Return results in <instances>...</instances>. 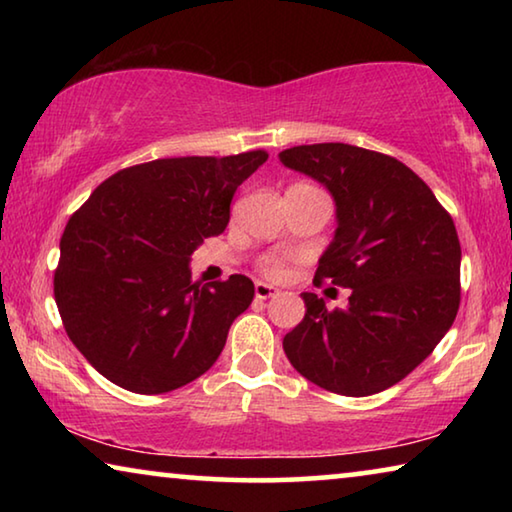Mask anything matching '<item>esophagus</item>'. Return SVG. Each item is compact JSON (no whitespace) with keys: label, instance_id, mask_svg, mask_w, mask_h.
Listing matches in <instances>:
<instances>
[{"label":"esophagus","instance_id":"obj_1","mask_svg":"<svg viewBox=\"0 0 512 512\" xmlns=\"http://www.w3.org/2000/svg\"><path fill=\"white\" fill-rule=\"evenodd\" d=\"M277 291L275 287H271V284H266V282H257L255 284V296L259 298V300H266V298H273V296H277Z\"/></svg>","mask_w":512,"mask_h":512}]
</instances>
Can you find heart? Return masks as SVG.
<instances>
[{
	"label": "heart",
	"mask_w": 512,
	"mask_h": 512,
	"mask_svg": "<svg viewBox=\"0 0 512 512\" xmlns=\"http://www.w3.org/2000/svg\"><path fill=\"white\" fill-rule=\"evenodd\" d=\"M262 271L268 277H273V280H280V277L287 275V264L280 257H266L262 262Z\"/></svg>",
	"instance_id": "1"
}]
</instances>
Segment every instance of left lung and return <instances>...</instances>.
Returning a JSON list of instances; mask_svg holds the SVG:
<instances>
[{
  "mask_svg": "<svg viewBox=\"0 0 512 512\" xmlns=\"http://www.w3.org/2000/svg\"><path fill=\"white\" fill-rule=\"evenodd\" d=\"M280 162L332 194L336 232L316 277L350 289L345 309L302 293L307 311L284 336L287 359L325 391H386L429 357L456 318L461 244L452 216L391 155L327 142L293 146Z\"/></svg>",
  "mask_w": 512,
  "mask_h": 512,
  "instance_id": "obj_1",
  "label": "left lung"
}]
</instances>
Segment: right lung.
Wrapping results in <instances>:
<instances>
[{"label": "right lung", "mask_w": 512, "mask_h": 512, "mask_svg": "<svg viewBox=\"0 0 512 512\" xmlns=\"http://www.w3.org/2000/svg\"><path fill=\"white\" fill-rule=\"evenodd\" d=\"M266 151L164 158L121 169L67 221L54 273L65 332L126 391L158 395L214 366L255 296L246 275L192 282V253L230 221L237 187Z\"/></svg>", "instance_id": "right-lung-1"}]
</instances>
